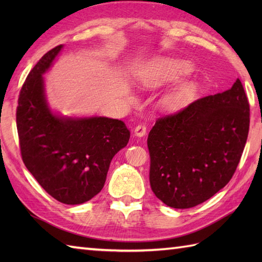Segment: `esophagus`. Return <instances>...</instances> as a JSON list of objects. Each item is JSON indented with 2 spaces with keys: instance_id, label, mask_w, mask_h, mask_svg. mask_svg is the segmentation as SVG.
Instances as JSON below:
<instances>
[{
  "instance_id": "1",
  "label": "esophagus",
  "mask_w": 262,
  "mask_h": 262,
  "mask_svg": "<svg viewBox=\"0 0 262 262\" xmlns=\"http://www.w3.org/2000/svg\"><path fill=\"white\" fill-rule=\"evenodd\" d=\"M134 134L138 137H143L144 135L146 134V126L144 124H140L135 127V130H134Z\"/></svg>"
}]
</instances>
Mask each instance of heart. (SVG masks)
I'll return each mask as SVG.
<instances>
[{
	"label": "heart",
	"mask_w": 262,
	"mask_h": 262,
	"mask_svg": "<svg viewBox=\"0 0 262 262\" xmlns=\"http://www.w3.org/2000/svg\"><path fill=\"white\" fill-rule=\"evenodd\" d=\"M191 71V65L183 60H158L149 70V81L157 82L162 80H171L187 74Z\"/></svg>",
	"instance_id": "1"
}]
</instances>
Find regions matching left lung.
I'll use <instances>...</instances> for the list:
<instances>
[{
	"mask_svg": "<svg viewBox=\"0 0 262 262\" xmlns=\"http://www.w3.org/2000/svg\"><path fill=\"white\" fill-rule=\"evenodd\" d=\"M250 104L240 80L155 121L147 137L149 183L160 200L190 208L232 179L246 146Z\"/></svg>",
	"mask_w": 262,
	"mask_h": 262,
	"instance_id": "8db88e82",
	"label": "left lung"
}]
</instances>
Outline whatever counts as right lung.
<instances>
[{"label":"right lung","instance_id":"right-lung-1","mask_svg":"<svg viewBox=\"0 0 262 262\" xmlns=\"http://www.w3.org/2000/svg\"><path fill=\"white\" fill-rule=\"evenodd\" d=\"M63 48L56 46L33 66L18 107L21 158L46 192L68 205L85 203L104 186L111 160L130 137L125 122L107 118H64L48 108L42 74Z\"/></svg>","mask_w":262,"mask_h":262}]
</instances>
